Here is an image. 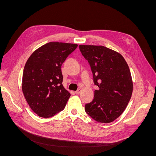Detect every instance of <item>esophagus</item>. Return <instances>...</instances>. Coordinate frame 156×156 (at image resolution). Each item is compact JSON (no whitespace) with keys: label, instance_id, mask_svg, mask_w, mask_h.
I'll list each match as a JSON object with an SVG mask.
<instances>
[{"label":"esophagus","instance_id":"1","mask_svg":"<svg viewBox=\"0 0 156 156\" xmlns=\"http://www.w3.org/2000/svg\"><path fill=\"white\" fill-rule=\"evenodd\" d=\"M80 92H81V89H80V88H78L76 91H75V93L76 94H79Z\"/></svg>","mask_w":156,"mask_h":156}]
</instances>
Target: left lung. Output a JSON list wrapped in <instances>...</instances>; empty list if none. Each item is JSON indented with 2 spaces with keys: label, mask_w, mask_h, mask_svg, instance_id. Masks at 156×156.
<instances>
[{
  "label": "left lung",
  "mask_w": 156,
  "mask_h": 156,
  "mask_svg": "<svg viewBox=\"0 0 156 156\" xmlns=\"http://www.w3.org/2000/svg\"><path fill=\"white\" fill-rule=\"evenodd\" d=\"M80 50L88 61L94 84L93 101L85 105V112L95 121L109 123L125 110L132 97L133 81L124 57L102 45H80Z\"/></svg>",
  "instance_id": "8db88e82"
}]
</instances>
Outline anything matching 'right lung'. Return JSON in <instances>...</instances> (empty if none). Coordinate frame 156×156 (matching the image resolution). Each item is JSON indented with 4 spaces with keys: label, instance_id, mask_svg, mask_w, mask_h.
Listing matches in <instances>:
<instances>
[{
    "label": "right lung",
    "instance_id": "right-lung-1",
    "mask_svg": "<svg viewBox=\"0 0 156 156\" xmlns=\"http://www.w3.org/2000/svg\"><path fill=\"white\" fill-rule=\"evenodd\" d=\"M77 44L52 42L41 46L24 66L22 91L31 110L47 118L62 111L70 93L63 87L61 66Z\"/></svg>",
    "mask_w": 156,
    "mask_h": 156
}]
</instances>
